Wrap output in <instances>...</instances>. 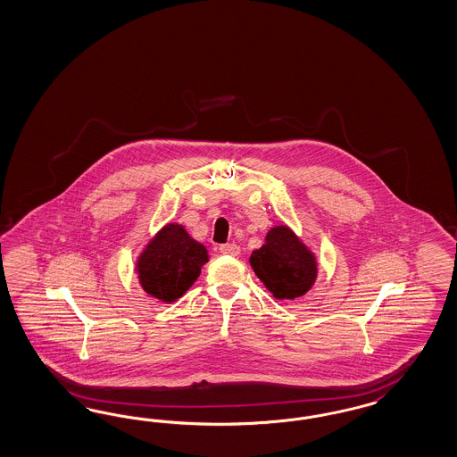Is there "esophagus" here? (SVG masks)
I'll return each mask as SVG.
<instances>
[{
	"instance_id": "34e87169",
	"label": "esophagus",
	"mask_w": 457,
	"mask_h": 457,
	"mask_svg": "<svg viewBox=\"0 0 457 457\" xmlns=\"http://www.w3.org/2000/svg\"><path fill=\"white\" fill-rule=\"evenodd\" d=\"M220 252L225 255L237 257V255H240V247L237 244H223V245H220Z\"/></svg>"
}]
</instances>
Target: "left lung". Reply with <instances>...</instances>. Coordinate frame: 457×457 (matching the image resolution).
I'll return each mask as SVG.
<instances>
[{"label": "left lung", "instance_id": "8db88e82", "mask_svg": "<svg viewBox=\"0 0 457 457\" xmlns=\"http://www.w3.org/2000/svg\"><path fill=\"white\" fill-rule=\"evenodd\" d=\"M249 262L276 299L303 297L318 279L314 252L284 223L269 228L264 245L252 251Z\"/></svg>", "mask_w": 457, "mask_h": 457}]
</instances>
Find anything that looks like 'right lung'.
Returning <instances> with one entry per match:
<instances>
[{"label":"right lung","mask_w":457,"mask_h":457,"mask_svg":"<svg viewBox=\"0 0 457 457\" xmlns=\"http://www.w3.org/2000/svg\"><path fill=\"white\" fill-rule=\"evenodd\" d=\"M208 259L204 244L181 223L170 221L147 240L134 270L146 295L170 304L192 287Z\"/></svg>","instance_id":"add662e5"}]
</instances>
